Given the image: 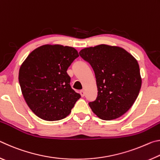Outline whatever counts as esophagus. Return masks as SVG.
Masks as SVG:
<instances>
[{"label":"esophagus","mask_w":160,"mask_h":160,"mask_svg":"<svg viewBox=\"0 0 160 160\" xmlns=\"http://www.w3.org/2000/svg\"><path fill=\"white\" fill-rule=\"evenodd\" d=\"M80 94L81 97H83L84 96H85V91H84V90H80Z\"/></svg>","instance_id":"34e87169"}]
</instances>
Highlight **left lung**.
<instances>
[{"label": "left lung", "instance_id": "1", "mask_svg": "<svg viewBox=\"0 0 160 160\" xmlns=\"http://www.w3.org/2000/svg\"><path fill=\"white\" fill-rule=\"evenodd\" d=\"M79 54L95 74L97 97L89 102L92 112L103 120L116 119L128 112L142 84L136 59L122 48L106 44L83 48Z\"/></svg>", "mask_w": 160, "mask_h": 160}]
</instances>
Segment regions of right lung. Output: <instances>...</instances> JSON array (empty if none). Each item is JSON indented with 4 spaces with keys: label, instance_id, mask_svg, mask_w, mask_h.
<instances>
[{
    "label": "right lung",
    "instance_id": "obj_1",
    "mask_svg": "<svg viewBox=\"0 0 160 160\" xmlns=\"http://www.w3.org/2000/svg\"><path fill=\"white\" fill-rule=\"evenodd\" d=\"M79 55L62 45H44L34 49L19 71L22 93L30 109L45 121L66 118L80 94L70 87L67 70Z\"/></svg>",
    "mask_w": 160,
    "mask_h": 160
}]
</instances>
